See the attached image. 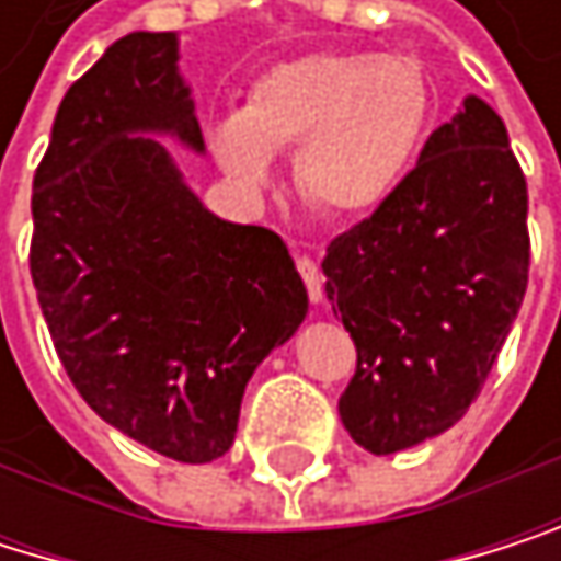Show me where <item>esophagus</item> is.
I'll list each match as a JSON object with an SVG mask.
<instances>
[{
	"label": "esophagus",
	"instance_id": "obj_1",
	"mask_svg": "<svg viewBox=\"0 0 561 561\" xmlns=\"http://www.w3.org/2000/svg\"><path fill=\"white\" fill-rule=\"evenodd\" d=\"M297 271H300V277H304V284H307L310 300H313V304H320V300H323V277H320L317 261L304 254V257H297Z\"/></svg>",
	"mask_w": 561,
	"mask_h": 561
}]
</instances>
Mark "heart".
Returning <instances> with one entry per match:
<instances>
[{
    "label": "heart",
    "mask_w": 561,
    "mask_h": 561,
    "mask_svg": "<svg viewBox=\"0 0 561 561\" xmlns=\"http://www.w3.org/2000/svg\"><path fill=\"white\" fill-rule=\"evenodd\" d=\"M433 85L403 55L310 51L287 58L211 131L221 171L264 194L274 154L294 151V187L323 218H360L383 207L430 135Z\"/></svg>",
    "instance_id": "1"
}]
</instances>
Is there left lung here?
Returning a JSON list of instances; mask_svg holds the SVG:
<instances>
[{
	"mask_svg": "<svg viewBox=\"0 0 561 561\" xmlns=\"http://www.w3.org/2000/svg\"><path fill=\"white\" fill-rule=\"evenodd\" d=\"M526 215L503 118L466 95L397 194L330 241L327 297L357 343L340 397L354 443L390 456L462 420L523 307Z\"/></svg>",
	"mask_w": 561,
	"mask_h": 561,
	"instance_id": "1",
	"label": "left lung"
}]
</instances>
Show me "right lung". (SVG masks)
<instances>
[{"label":"right lung","mask_w":561,"mask_h":561,"mask_svg":"<svg viewBox=\"0 0 561 561\" xmlns=\"http://www.w3.org/2000/svg\"><path fill=\"white\" fill-rule=\"evenodd\" d=\"M158 138L204 154L178 32H131L58 105L28 267L82 400L168 459L211 462L307 287L274 231L207 211Z\"/></svg>","instance_id":"1"}]
</instances>
